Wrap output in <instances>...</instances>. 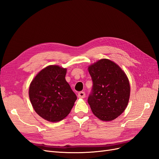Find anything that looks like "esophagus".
I'll use <instances>...</instances> for the list:
<instances>
[{"label":"esophagus","instance_id":"1","mask_svg":"<svg viewBox=\"0 0 159 159\" xmlns=\"http://www.w3.org/2000/svg\"><path fill=\"white\" fill-rule=\"evenodd\" d=\"M85 96V93L84 91H80V92L78 93V97L79 98H84Z\"/></svg>","mask_w":159,"mask_h":159}]
</instances>
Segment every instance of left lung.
<instances>
[{"instance_id": "8db88e82", "label": "left lung", "mask_w": 159, "mask_h": 159, "mask_svg": "<svg viewBox=\"0 0 159 159\" xmlns=\"http://www.w3.org/2000/svg\"><path fill=\"white\" fill-rule=\"evenodd\" d=\"M93 81L88 102L93 113L102 121H112L127 107L130 85L124 71L113 61L100 60L89 66Z\"/></svg>"}]
</instances>
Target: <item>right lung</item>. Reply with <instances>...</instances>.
<instances>
[{
	"label": "right lung",
	"instance_id": "1",
	"mask_svg": "<svg viewBox=\"0 0 159 159\" xmlns=\"http://www.w3.org/2000/svg\"><path fill=\"white\" fill-rule=\"evenodd\" d=\"M67 70L49 66L32 80L29 98L32 107L41 117L50 122L65 118L73 107L77 96L67 82Z\"/></svg>",
	"mask_w": 159,
	"mask_h": 159
}]
</instances>
